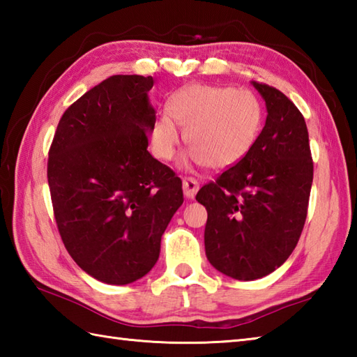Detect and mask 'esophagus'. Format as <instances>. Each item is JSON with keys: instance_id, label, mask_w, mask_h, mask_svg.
Instances as JSON below:
<instances>
[{"instance_id": "34e87169", "label": "esophagus", "mask_w": 357, "mask_h": 357, "mask_svg": "<svg viewBox=\"0 0 357 357\" xmlns=\"http://www.w3.org/2000/svg\"><path fill=\"white\" fill-rule=\"evenodd\" d=\"M183 188H184V195L187 196V198L193 199L196 192H198V188H199V183L195 178L188 176V178L183 179Z\"/></svg>"}]
</instances>
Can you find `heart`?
Listing matches in <instances>:
<instances>
[{"instance_id":"1","label":"heart","mask_w":357,"mask_h":357,"mask_svg":"<svg viewBox=\"0 0 357 357\" xmlns=\"http://www.w3.org/2000/svg\"><path fill=\"white\" fill-rule=\"evenodd\" d=\"M167 111L155 121L151 150L169 161L176 151L185 128V142L192 150L187 161L222 170L238 164L253 149L264 124V109L256 95L233 87L193 84L178 90Z\"/></svg>"}]
</instances>
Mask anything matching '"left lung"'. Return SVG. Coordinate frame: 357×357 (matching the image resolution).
Returning <instances> with one entry per match:
<instances>
[{"label": "left lung", "mask_w": 357, "mask_h": 357, "mask_svg": "<svg viewBox=\"0 0 357 357\" xmlns=\"http://www.w3.org/2000/svg\"><path fill=\"white\" fill-rule=\"evenodd\" d=\"M267 107L248 155L204 185V244L208 262L239 280H255L282 265L304 229L313 159L305 119L278 89L252 81Z\"/></svg>", "instance_id": "1"}]
</instances>
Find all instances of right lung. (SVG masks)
I'll return each instance as SVG.
<instances>
[{"instance_id": "obj_1", "label": "right lung", "mask_w": 357, "mask_h": 357, "mask_svg": "<svg viewBox=\"0 0 357 357\" xmlns=\"http://www.w3.org/2000/svg\"><path fill=\"white\" fill-rule=\"evenodd\" d=\"M153 78L113 75L64 112L49 150L53 215L87 275L126 285L153 268L183 181L149 153Z\"/></svg>"}]
</instances>
